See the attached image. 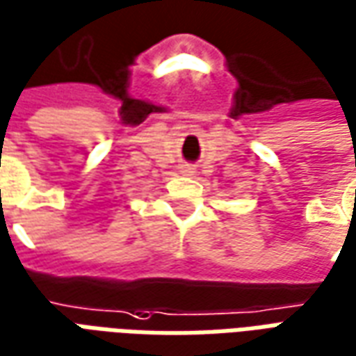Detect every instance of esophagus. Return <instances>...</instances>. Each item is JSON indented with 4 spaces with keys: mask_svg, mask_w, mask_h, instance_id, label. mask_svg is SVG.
Listing matches in <instances>:
<instances>
[{
    "mask_svg": "<svg viewBox=\"0 0 356 356\" xmlns=\"http://www.w3.org/2000/svg\"><path fill=\"white\" fill-rule=\"evenodd\" d=\"M181 173L183 175H194V168L191 163H185V165H181Z\"/></svg>",
    "mask_w": 356,
    "mask_h": 356,
    "instance_id": "esophagus-1",
    "label": "esophagus"
}]
</instances>
